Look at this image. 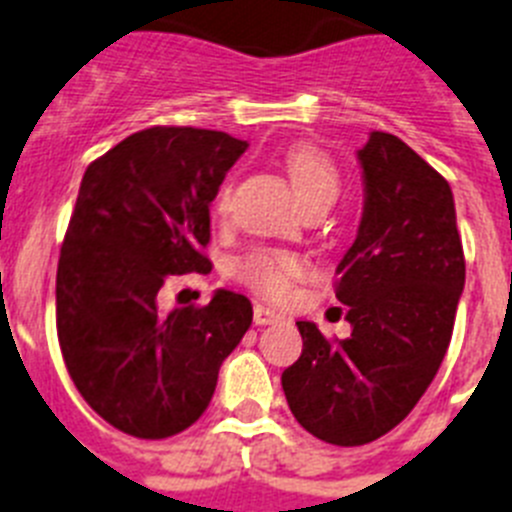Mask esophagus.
<instances>
[{
  "instance_id": "34e87169",
  "label": "esophagus",
  "mask_w": 512,
  "mask_h": 512,
  "mask_svg": "<svg viewBox=\"0 0 512 512\" xmlns=\"http://www.w3.org/2000/svg\"><path fill=\"white\" fill-rule=\"evenodd\" d=\"M253 323L256 325H277L284 323V315L266 305H253Z\"/></svg>"
}]
</instances>
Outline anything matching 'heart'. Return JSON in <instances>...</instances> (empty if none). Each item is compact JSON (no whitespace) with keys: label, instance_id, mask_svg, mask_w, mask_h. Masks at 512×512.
<instances>
[{"label":"heart","instance_id":"b5f03b06","mask_svg":"<svg viewBox=\"0 0 512 512\" xmlns=\"http://www.w3.org/2000/svg\"><path fill=\"white\" fill-rule=\"evenodd\" d=\"M282 166L305 210H315V207L328 210L336 202L338 192H341V171H338L336 161L318 146H310V143L292 146L284 153ZM225 205H228V189L217 194V212H225ZM302 269L305 266L295 253L253 251L238 264V277L261 295L279 300L287 295L289 284L300 277Z\"/></svg>","mask_w":512,"mask_h":512}]
</instances>
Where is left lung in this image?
<instances>
[{"label": "left lung", "mask_w": 512, "mask_h": 512, "mask_svg": "<svg viewBox=\"0 0 512 512\" xmlns=\"http://www.w3.org/2000/svg\"><path fill=\"white\" fill-rule=\"evenodd\" d=\"M356 158L364 212L336 269L351 336L333 343L300 320L302 356L282 374L297 423L336 446L377 441L418 405L449 348L467 271L449 182L382 130Z\"/></svg>", "instance_id": "left-lung-1"}]
</instances>
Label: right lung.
I'll list each match as a JSON object with an SVG mask.
<instances>
[{
	"instance_id": "add662e5",
	"label": "right lung",
	"mask_w": 512,
	"mask_h": 512,
	"mask_svg": "<svg viewBox=\"0 0 512 512\" xmlns=\"http://www.w3.org/2000/svg\"><path fill=\"white\" fill-rule=\"evenodd\" d=\"M246 148L220 130L148 128L84 171L58 259V343L76 390L117 431L189 428L251 328V302L230 289L158 310L166 282L212 269L210 205Z\"/></svg>"
}]
</instances>
